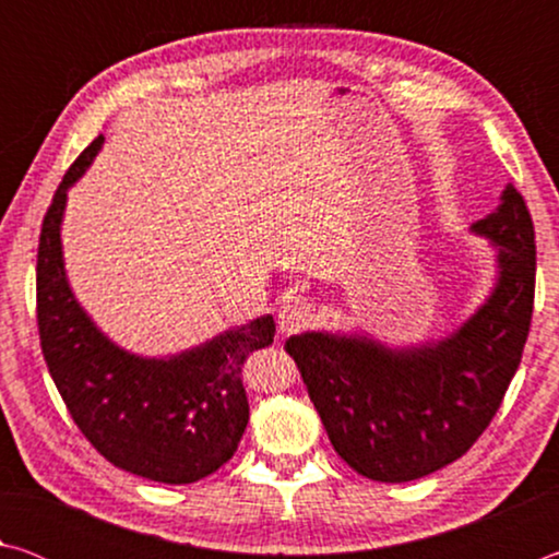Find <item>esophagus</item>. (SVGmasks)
I'll return each instance as SVG.
<instances>
[{"instance_id":"34e87169","label":"esophagus","mask_w":559,"mask_h":559,"mask_svg":"<svg viewBox=\"0 0 559 559\" xmlns=\"http://www.w3.org/2000/svg\"><path fill=\"white\" fill-rule=\"evenodd\" d=\"M316 323V306L306 298H290L278 313L281 335H296Z\"/></svg>"}]
</instances>
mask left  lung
<instances>
[{"label":"left lung","mask_w":559,"mask_h":559,"mask_svg":"<svg viewBox=\"0 0 559 559\" xmlns=\"http://www.w3.org/2000/svg\"><path fill=\"white\" fill-rule=\"evenodd\" d=\"M493 249L484 302L443 337L382 343L365 330L286 340L333 449L359 476L406 484L449 466L493 419L523 357L535 298V231L513 185L468 226Z\"/></svg>","instance_id":"left-lung-1"}]
</instances>
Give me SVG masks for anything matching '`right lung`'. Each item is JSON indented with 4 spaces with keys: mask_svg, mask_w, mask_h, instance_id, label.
<instances>
[{
    "mask_svg": "<svg viewBox=\"0 0 559 559\" xmlns=\"http://www.w3.org/2000/svg\"><path fill=\"white\" fill-rule=\"evenodd\" d=\"M103 143L98 135L71 165L41 226L36 320L44 359L73 421L100 456L157 484H194L239 447L249 424L243 359L273 343L276 323L273 316L253 318L163 357L135 355L103 333L75 298L61 243L69 189Z\"/></svg>",
    "mask_w": 559,
    "mask_h": 559,
    "instance_id": "1",
    "label": "right lung"
}]
</instances>
